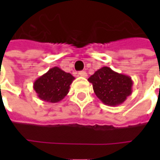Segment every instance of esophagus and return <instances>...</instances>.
I'll use <instances>...</instances> for the list:
<instances>
[{"label": "esophagus", "instance_id": "1", "mask_svg": "<svg viewBox=\"0 0 160 160\" xmlns=\"http://www.w3.org/2000/svg\"><path fill=\"white\" fill-rule=\"evenodd\" d=\"M78 75L82 77H87V73H86L85 71H80V72L78 73Z\"/></svg>", "mask_w": 160, "mask_h": 160}]
</instances>
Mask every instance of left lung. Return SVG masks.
<instances>
[{
    "label": "left lung",
    "instance_id": "obj_1",
    "mask_svg": "<svg viewBox=\"0 0 160 160\" xmlns=\"http://www.w3.org/2000/svg\"><path fill=\"white\" fill-rule=\"evenodd\" d=\"M96 96L108 106H118L132 92V80L126 75L102 67L88 78Z\"/></svg>",
    "mask_w": 160,
    "mask_h": 160
}]
</instances>
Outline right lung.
Here are the masks:
<instances>
[{
    "instance_id": "add662e5",
    "label": "right lung",
    "mask_w": 160,
    "mask_h": 160,
    "mask_svg": "<svg viewBox=\"0 0 160 160\" xmlns=\"http://www.w3.org/2000/svg\"><path fill=\"white\" fill-rule=\"evenodd\" d=\"M75 77L58 67L49 69L34 83V90L38 98L46 102H60L69 92Z\"/></svg>"
}]
</instances>
